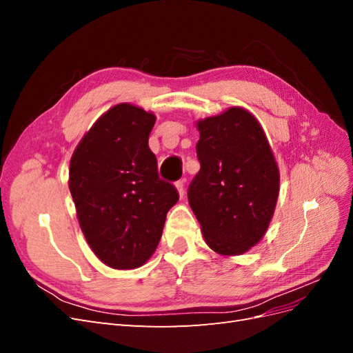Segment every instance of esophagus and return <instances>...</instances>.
<instances>
[{"instance_id":"esophagus-1","label":"esophagus","mask_w":353,"mask_h":353,"mask_svg":"<svg viewBox=\"0 0 353 353\" xmlns=\"http://www.w3.org/2000/svg\"><path fill=\"white\" fill-rule=\"evenodd\" d=\"M175 187H176V190H178V194H179L181 197H183V196H184V179L176 181Z\"/></svg>"}]
</instances>
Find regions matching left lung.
I'll list each match as a JSON object with an SVG mask.
<instances>
[{
  "instance_id": "obj_1",
  "label": "left lung",
  "mask_w": 353,
  "mask_h": 353,
  "mask_svg": "<svg viewBox=\"0 0 353 353\" xmlns=\"http://www.w3.org/2000/svg\"><path fill=\"white\" fill-rule=\"evenodd\" d=\"M199 174L188 203L205 241L223 256L243 254L265 236L280 191V172L256 117L241 108L197 122Z\"/></svg>"
}]
</instances>
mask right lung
Here are the masks:
<instances>
[{
    "label": "right lung",
    "instance_id": "add662e5",
    "mask_svg": "<svg viewBox=\"0 0 353 353\" xmlns=\"http://www.w3.org/2000/svg\"><path fill=\"white\" fill-rule=\"evenodd\" d=\"M156 116L113 105L83 135L70 159L69 190L81 230L97 258L134 270L154 253L176 188L157 174L148 147Z\"/></svg>",
    "mask_w": 353,
    "mask_h": 353
}]
</instances>
